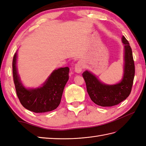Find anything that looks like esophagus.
Here are the masks:
<instances>
[{
    "mask_svg": "<svg viewBox=\"0 0 146 146\" xmlns=\"http://www.w3.org/2000/svg\"><path fill=\"white\" fill-rule=\"evenodd\" d=\"M83 68V63L81 62H78L76 63V64L74 66V70L75 72L78 73H80L81 72Z\"/></svg>",
    "mask_w": 146,
    "mask_h": 146,
    "instance_id": "34e87169",
    "label": "esophagus"
}]
</instances>
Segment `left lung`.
I'll list each match as a JSON object with an SVG mask.
<instances>
[{
	"mask_svg": "<svg viewBox=\"0 0 146 146\" xmlns=\"http://www.w3.org/2000/svg\"><path fill=\"white\" fill-rule=\"evenodd\" d=\"M122 42L125 48L124 74L119 83L106 84L90 72L85 71L83 73L89 97L93 102L99 106L111 107L118 105L128 98L131 91L135 73L133 52L125 36L122 37Z\"/></svg>",
	"mask_w": 146,
	"mask_h": 146,
	"instance_id": "left-lung-1",
	"label": "left lung"
}]
</instances>
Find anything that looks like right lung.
Returning <instances> with one entry per match:
<instances>
[{
	"instance_id": "right-lung-1",
	"label": "right lung",
	"mask_w": 146,
	"mask_h": 146,
	"mask_svg": "<svg viewBox=\"0 0 146 146\" xmlns=\"http://www.w3.org/2000/svg\"><path fill=\"white\" fill-rule=\"evenodd\" d=\"M17 52L13 62V77L17 95L25 109L35 113H44L57 108L61 101L65 86L69 79L68 67L55 70L42 86L35 89H27L21 83L17 68Z\"/></svg>"
}]
</instances>
